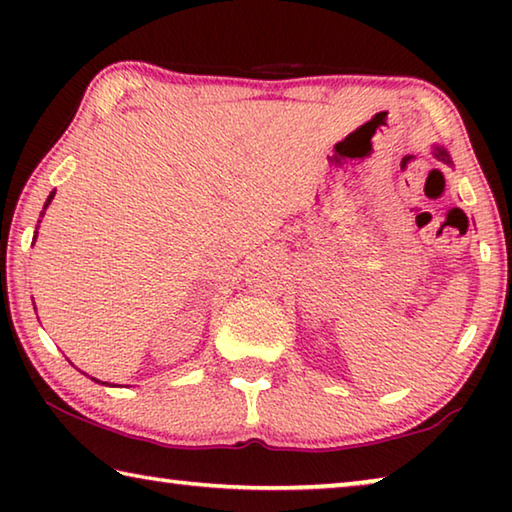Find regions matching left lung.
<instances>
[{
	"label": "left lung",
	"instance_id": "left-lung-1",
	"mask_svg": "<svg viewBox=\"0 0 512 512\" xmlns=\"http://www.w3.org/2000/svg\"><path fill=\"white\" fill-rule=\"evenodd\" d=\"M433 155H436V158H438V160H443V162H452V160H449L447 151H445V149H440V146H433Z\"/></svg>",
	"mask_w": 512,
	"mask_h": 512
}]
</instances>
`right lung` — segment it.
I'll use <instances>...</instances> for the list:
<instances>
[{"mask_svg": "<svg viewBox=\"0 0 512 512\" xmlns=\"http://www.w3.org/2000/svg\"><path fill=\"white\" fill-rule=\"evenodd\" d=\"M54 194H56V192H51V194H49L47 203H45V210H47V207H49V203H51V198H54ZM94 381H99V379H94ZM99 384H106V386H108V381H99Z\"/></svg>", "mask_w": 512, "mask_h": 512, "instance_id": "1", "label": "right lung"}]
</instances>
